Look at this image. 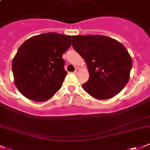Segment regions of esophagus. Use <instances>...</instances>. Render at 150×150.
Instances as JSON below:
<instances>
[{
  "label": "esophagus",
  "instance_id": "obj_1",
  "mask_svg": "<svg viewBox=\"0 0 150 150\" xmlns=\"http://www.w3.org/2000/svg\"><path fill=\"white\" fill-rule=\"evenodd\" d=\"M79 71H80V69H79V68H76V69H75V71H74V73L78 74L79 72Z\"/></svg>",
  "mask_w": 150,
  "mask_h": 150
}]
</instances>
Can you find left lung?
<instances>
[{
  "mask_svg": "<svg viewBox=\"0 0 150 150\" xmlns=\"http://www.w3.org/2000/svg\"><path fill=\"white\" fill-rule=\"evenodd\" d=\"M72 47L83 57L89 79L83 84L84 91L98 100L118 94L127 84L132 59L123 44L104 35H74Z\"/></svg>",
  "mask_w": 150,
  "mask_h": 150,
  "instance_id": "8db88e82",
  "label": "left lung"
}]
</instances>
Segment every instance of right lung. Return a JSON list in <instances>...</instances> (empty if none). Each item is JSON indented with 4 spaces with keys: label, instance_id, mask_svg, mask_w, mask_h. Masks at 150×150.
I'll list each match as a JSON object with an SVG mask.
<instances>
[{
    "label": "right lung",
    "instance_id": "obj_1",
    "mask_svg": "<svg viewBox=\"0 0 150 150\" xmlns=\"http://www.w3.org/2000/svg\"><path fill=\"white\" fill-rule=\"evenodd\" d=\"M71 36L49 32L33 36L18 49L12 62L14 83L26 98L43 102L62 87L67 71L62 54Z\"/></svg>",
    "mask_w": 150,
    "mask_h": 150
}]
</instances>
